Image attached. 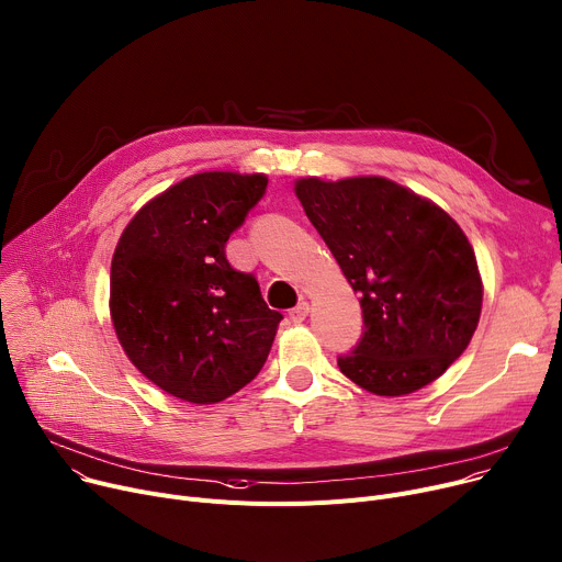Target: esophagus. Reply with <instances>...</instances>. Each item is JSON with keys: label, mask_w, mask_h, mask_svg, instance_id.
Wrapping results in <instances>:
<instances>
[{"label": "esophagus", "mask_w": 562, "mask_h": 562, "mask_svg": "<svg viewBox=\"0 0 562 562\" xmlns=\"http://www.w3.org/2000/svg\"><path fill=\"white\" fill-rule=\"evenodd\" d=\"M307 314H310V303H297L291 312H289V316H291V321L293 323H303L305 318H307Z\"/></svg>", "instance_id": "obj_1"}]
</instances>
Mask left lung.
Wrapping results in <instances>:
<instances>
[{
	"label": "left lung",
	"mask_w": 562,
	"mask_h": 562,
	"mask_svg": "<svg viewBox=\"0 0 562 562\" xmlns=\"http://www.w3.org/2000/svg\"><path fill=\"white\" fill-rule=\"evenodd\" d=\"M295 196L359 293L363 331L336 359L344 375L389 397L440 378L468 348L483 297L459 223L378 176L303 178Z\"/></svg>",
	"instance_id": "8db88e82"
}]
</instances>
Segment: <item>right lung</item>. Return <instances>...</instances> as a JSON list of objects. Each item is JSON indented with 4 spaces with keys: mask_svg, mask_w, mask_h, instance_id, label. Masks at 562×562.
Masks as SVG:
<instances>
[{
    "mask_svg": "<svg viewBox=\"0 0 562 562\" xmlns=\"http://www.w3.org/2000/svg\"><path fill=\"white\" fill-rule=\"evenodd\" d=\"M267 176L205 171L146 203L112 255L110 314L144 378L173 397L214 404L257 378L280 312L257 278L233 269L231 235L267 194Z\"/></svg>",
    "mask_w": 562,
    "mask_h": 562,
    "instance_id": "add662e5",
    "label": "right lung"
}]
</instances>
